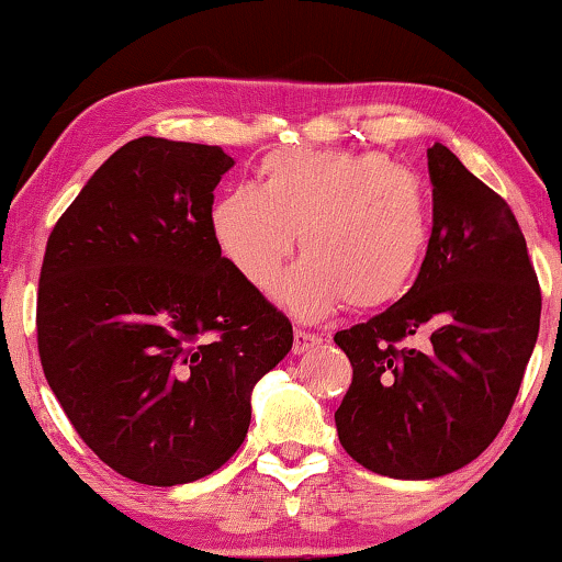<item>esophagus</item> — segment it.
<instances>
[{
  "label": "esophagus",
  "instance_id": "34e87169",
  "mask_svg": "<svg viewBox=\"0 0 562 562\" xmlns=\"http://www.w3.org/2000/svg\"><path fill=\"white\" fill-rule=\"evenodd\" d=\"M319 340H322L319 335L306 333V329H296L294 345H291V350H294V356H302V352H310Z\"/></svg>",
  "mask_w": 562,
  "mask_h": 562
}]
</instances>
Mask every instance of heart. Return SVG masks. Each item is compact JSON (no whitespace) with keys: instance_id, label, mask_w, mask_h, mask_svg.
Returning a JSON list of instances; mask_svg holds the SVG:
<instances>
[{"instance_id":"1","label":"heart","mask_w":562,"mask_h":562,"mask_svg":"<svg viewBox=\"0 0 562 562\" xmlns=\"http://www.w3.org/2000/svg\"><path fill=\"white\" fill-rule=\"evenodd\" d=\"M214 240L252 286L268 289L302 235L304 260L276 299L302 319L391 304L409 289L432 240L425 181L375 150L281 148L210 214Z\"/></svg>"}]
</instances>
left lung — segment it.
<instances>
[{"instance_id":"obj_1","label":"left lung","mask_w":562,"mask_h":562,"mask_svg":"<svg viewBox=\"0 0 562 562\" xmlns=\"http://www.w3.org/2000/svg\"><path fill=\"white\" fill-rule=\"evenodd\" d=\"M432 240L386 312L340 329L352 383L335 412L345 452L389 479H437L494 442L540 333L542 294L509 204L442 143L427 150ZM417 336L422 349L398 346Z\"/></svg>"}]
</instances>
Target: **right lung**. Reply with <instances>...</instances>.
Here are the masks:
<instances>
[{
    "instance_id": "add662e5",
    "label": "right lung",
    "mask_w": 562,
    "mask_h": 562,
    "mask_svg": "<svg viewBox=\"0 0 562 562\" xmlns=\"http://www.w3.org/2000/svg\"><path fill=\"white\" fill-rule=\"evenodd\" d=\"M217 145L137 137L60 214L37 286V352L66 417L130 481L176 486L227 463L252 386L294 329L212 233Z\"/></svg>"
}]
</instances>
